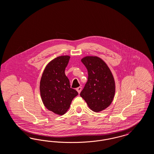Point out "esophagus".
Masks as SVG:
<instances>
[{
  "mask_svg": "<svg viewBox=\"0 0 154 154\" xmlns=\"http://www.w3.org/2000/svg\"><path fill=\"white\" fill-rule=\"evenodd\" d=\"M76 90H77V91L78 92V93L80 94L81 91V90H82V87H78V88L76 89Z\"/></svg>",
  "mask_w": 154,
  "mask_h": 154,
  "instance_id": "1",
  "label": "esophagus"
}]
</instances>
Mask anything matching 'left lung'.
I'll return each mask as SVG.
<instances>
[{
  "label": "left lung",
  "mask_w": 154,
  "mask_h": 154,
  "mask_svg": "<svg viewBox=\"0 0 154 154\" xmlns=\"http://www.w3.org/2000/svg\"><path fill=\"white\" fill-rule=\"evenodd\" d=\"M81 62L88 70V81L80 96L88 107L95 112L108 107L115 94V81L110 69L102 59L97 57H86Z\"/></svg>",
  "instance_id": "left-lung-1"
}]
</instances>
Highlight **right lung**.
<instances>
[{
  "label": "right lung",
  "mask_w": 154,
  "mask_h": 154,
  "mask_svg": "<svg viewBox=\"0 0 154 154\" xmlns=\"http://www.w3.org/2000/svg\"><path fill=\"white\" fill-rule=\"evenodd\" d=\"M69 56H60L46 66L40 80V91L45 107L55 114L63 115L69 109L77 91L70 88L65 70Z\"/></svg>",
  "instance_id": "obj_1"
}]
</instances>
